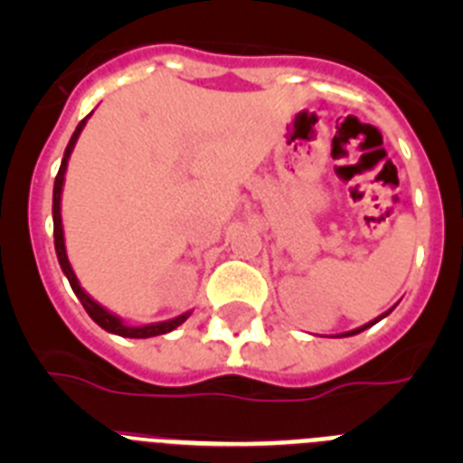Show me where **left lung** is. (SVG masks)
<instances>
[{
    "label": "left lung",
    "mask_w": 463,
    "mask_h": 463,
    "mask_svg": "<svg viewBox=\"0 0 463 463\" xmlns=\"http://www.w3.org/2000/svg\"><path fill=\"white\" fill-rule=\"evenodd\" d=\"M394 308H396V304H394V306H392V308H390V310H387V313L378 315V317H375V320L366 322V325H364V326H357V329H353V331H345V334H341V336H354V334H359V331H364V329H369V326H373V325H375V322H380V320H383V317H387V315H390V313H392V310H394Z\"/></svg>",
    "instance_id": "8db88e82"
}]
</instances>
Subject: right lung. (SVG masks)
Here are the masks:
<instances>
[{"instance_id": "obj_1", "label": "right lung", "mask_w": 463, "mask_h": 463, "mask_svg": "<svg viewBox=\"0 0 463 463\" xmlns=\"http://www.w3.org/2000/svg\"><path fill=\"white\" fill-rule=\"evenodd\" d=\"M90 116H92V113H90ZM88 118H83V120L79 122L76 132H73L71 138H69V146H67V150H64L62 165H60V171H57V175H55V187H52V236H55L57 261H60V267H62V273L67 276V280H69V285H71L73 294L80 298L83 308L88 310L90 317H92V320L97 322L101 329H106L109 334H116V336H122V338L162 336V334H169V331H174L175 326H181L183 322L190 317V310H187V313H183V315H178V317H171V320L153 322V325H141V326L127 325L120 315L110 313L109 308H104L99 301H94V298L90 297V294L85 292L83 288H80L79 278H76L71 264H69L67 245H64V227H62V187H64V174H67V166H69V157H71L73 146H76V141H79V137H80V132H83V127H85V122H88Z\"/></svg>"}]
</instances>
